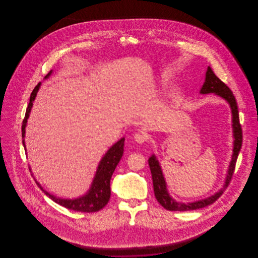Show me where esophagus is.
I'll return each instance as SVG.
<instances>
[{
    "label": "esophagus",
    "mask_w": 258,
    "mask_h": 258,
    "mask_svg": "<svg viewBox=\"0 0 258 258\" xmlns=\"http://www.w3.org/2000/svg\"><path fill=\"white\" fill-rule=\"evenodd\" d=\"M134 139H135V141L138 143V144H143V143H145L147 141V137H146V135H145L144 133H137V134H135V136H134Z\"/></svg>",
    "instance_id": "obj_1"
}]
</instances>
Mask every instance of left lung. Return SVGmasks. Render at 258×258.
<instances>
[{"label":"left lung","instance_id":"obj_1","mask_svg":"<svg viewBox=\"0 0 258 258\" xmlns=\"http://www.w3.org/2000/svg\"><path fill=\"white\" fill-rule=\"evenodd\" d=\"M209 93H214L215 95L225 99L230 105L231 116H232L231 121H232V130H233L232 132H233V138H234L233 150H232L233 153H232L224 184L219 192H216L209 198L191 202V203H179L171 198L170 194L168 192L167 183L165 181L164 175L162 173L159 160L156 158L155 155H152L148 159V164H149V168H150L151 174H152L154 194H155V197L158 200V202L167 210H170V211L196 210V209L208 207L209 205L214 203L215 201L218 200V198L223 194L226 188L229 185L232 175H233L234 170H235L236 160H237L238 155L241 150V144H242V132H241L240 119H239L238 106H237V102H236L233 93L231 92L229 87L215 75L214 72L212 71V69L209 66L207 73H206V80L203 84V87L201 88L200 94Z\"/></svg>","mask_w":258,"mask_h":258}]
</instances>
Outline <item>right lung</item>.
<instances>
[{
    "instance_id": "right-lung-1",
    "label": "right lung",
    "mask_w": 258,
    "mask_h": 258,
    "mask_svg": "<svg viewBox=\"0 0 258 258\" xmlns=\"http://www.w3.org/2000/svg\"><path fill=\"white\" fill-rule=\"evenodd\" d=\"M51 73H52V70L45 77V79L49 78ZM40 85H41V83H39L35 87L32 93L30 95L29 103H28V108L26 110V115L23 120V146L25 148V150H26V145H25L24 138H25V134H26V126H27L29 113L31 111V108L33 106V101L35 100L39 88H40ZM123 146H124V137H122L113 146H111L110 149L106 152L104 157L101 159L99 166H98V169H97L96 174L94 177L93 181L91 183V186L87 194L84 195L81 198H76V199H64V198H57L53 195L47 192L46 190H44L43 187H41L39 181H37L36 180L35 181L47 197H49L51 200H53L55 203L59 204L66 209L78 211V212H87V213L97 212L100 209H103L110 200V178L112 176L113 171L115 170L116 166L118 165L122 157ZM29 170L31 171L30 168H29Z\"/></svg>"
}]
</instances>
